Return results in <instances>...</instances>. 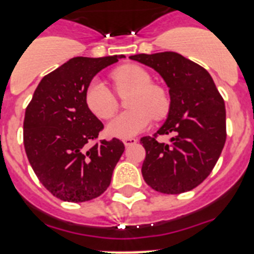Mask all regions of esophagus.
I'll return each mask as SVG.
<instances>
[{
  "instance_id": "1",
  "label": "esophagus",
  "mask_w": 254,
  "mask_h": 254,
  "mask_svg": "<svg viewBox=\"0 0 254 254\" xmlns=\"http://www.w3.org/2000/svg\"><path fill=\"white\" fill-rule=\"evenodd\" d=\"M123 142H124V145L127 146V147H129V146L135 145V143L137 142V140L134 139V137H129V139H124V140H123Z\"/></svg>"
}]
</instances>
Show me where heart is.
<instances>
[{
	"label": "heart",
	"mask_w": 254,
	"mask_h": 254,
	"mask_svg": "<svg viewBox=\"0 0 254 254\" xmlns=\"http://www.w3.org/2000/svg\"><path fill=\"white\" fill-rule=\"evenodd\" d=\"M112 79L119 92L131 89L127 107L131 109L120 113L106 127L109 136L129 139L150 127L152 118H162L168 111L170 98L162 87L151 83V75L137 65H124L112 72ZM86 104L89 111L102 119H108L117 111V98L107 83L93 78L86 89Z\"/></svg>",
	"instance_id": "heart-1"
}]
</instances>
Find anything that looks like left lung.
Segmentation results:
<instances>
[{
    "instance_id": "8db88e82",
    "label": "left lung",
    "mask_w": 254,
    "mask_h": 254,
    "mask_svg": "<svg viewBox=\"0 0 254 254\" xmlns=\"http://www.w3.org/2000/svg\"><path fill=\"white\" fill-rule=\"evenodd\" d=\"M131 60L153 68L170 89L167 119L157 134L170 142L142 137V177L155 190L181 194L198 187L212 171L226 141V111L210 73L173 51L137 54Z\"/></svg>"
}]
</instances>
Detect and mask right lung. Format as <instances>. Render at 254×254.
I'll use <instances>...</instances> for the list:
<instances>
[{
	"label": "right lung",
	"mask_w": 254,
	"mask_h": 254,
	"mask_svg": "<svg viewBox=\"0 0 254 254\" xmlns=\"http://www.w3.org/2000/svg\"><path fill=\"white\" fill-rule=\"evenodd\" d=\"M124 55L70 59L43 77L25 109L24 148L43 186L56 198L82 203L107 190L125 147L119 139L92 147L103 124L86 104L94 76Z\"/></svg>",
	"instance_id": "obj_1"
}]
</instances>
